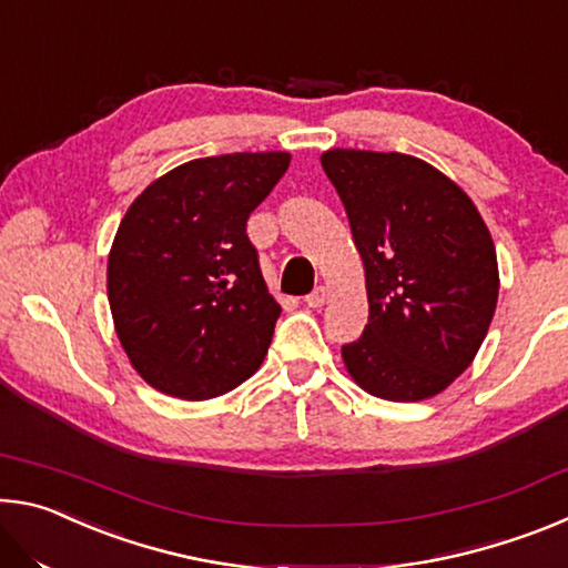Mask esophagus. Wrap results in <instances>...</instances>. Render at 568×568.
I'll use <instances>...</instances> for the list:
<instances>
[{
  "mask_svg": "<svg viewBox=\"0 0 568 568\" xmlns=\"http://www.w3.org/2000/svg\"><path fill=\"white\" fill-rule=\"evenodd\" d=\"M325 301H328V287H325V285H318L311 295H305L307 307H323Z\"/></svg>",
  "mask_w": 568,
  "mask_h": 568,
  "instance_id": "esophagus-1",
  "label": "esophagus"
}]
</instances>
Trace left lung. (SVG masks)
Returning <instances> with one entry per match:
<instances>
[{"instance_id":"1","label":"left lung","mask_w":568,"mask_h":568,"mask_svg":"<svg viewBox=\"0 0 568 568\" xmlns=\"http://www.w3.org/2000/svg\"><path fill=\"white\" fill-rule=\"evenodd\" d=\"M365 267L368 325L343 363L371 396L423 400L484 343L498 301L491 233L444 172L400 152L321 155Z\"/></svg>"}]
</instances>
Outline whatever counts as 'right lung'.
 Here are the masks:
<instances>
[{"mask_svg":"<svg viewBox=\"0 0 568 568\" xmlns=\"http://www.w3.org/2000/svg\"><path fill=\"white\" fill-rule=\"evenodd\" d=\"M287 165V152L190 160L122 217L108 261L110 311L152 388L205 400L261 368L281 305L245 227Z\"/></svg>","mask_w":568,"mask_h":568,"instance_id":"1","label":"right lung"}]
</instances>
